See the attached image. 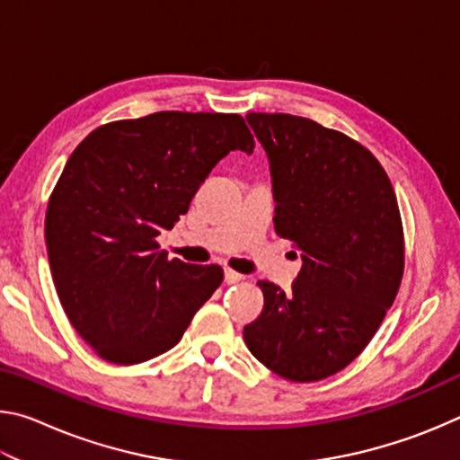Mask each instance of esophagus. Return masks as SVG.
Returning a JSON list of instances; mask_svg holds the SVG:
<instances>
[{
  "mask_svg": "<svg viewBox=\"0 0 460 460\" xmlns=\"http://www.w3.org/2000/svg\"><path fill=\"white\" fill-rule=\"evenodd\" d=\"M241 278H243V276L237 274V271H233V270H225V282H227V284H237Z\"/></svg>",
  "mask_w": 460,
  "mask_h": 460,
  "instance_id": "obj_1",
  "label": "esophagus"
}]
</instances>
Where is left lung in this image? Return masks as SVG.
<instances>
[{"label":"left lung","mask_w":460,"mask_h":460,"mask_svg":"<svg viewBox=\"0 0 460 460\" xmlns=\"http://www.w3.org/2000/svg\"><path fill=\"white\" fill-rule=\"evenodd\" d=\"M247 121L270 160L276 233L302 270L290 292L260 279L263 310L245 345L284 379L331 377L369 345L400 290L398 199L376 155L341 131L288 113Z\"/></svg>","instance_id":"left-lung-1"}]
</instances>
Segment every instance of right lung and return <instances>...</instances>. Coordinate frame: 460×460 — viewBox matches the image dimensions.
<instances>
[{
  "label": "right lung",
  "instance_id": "obj_1",
  "mask_svg": "<svg viewBox=\"0 0 460 460\" xmlns=\"http://www.w3.org/2000/svg\"><path fill=\"white\" fill-rule=\"evenodd\" d=\"M253 147L241 115L189 111L105 123L76 146L44 235L60 305L99 357L134 365L182 339L223 268L168 260L155 237L189 211L217 162Z\"/></svg>",
  "mask_w": 460,
  "mask_h": 460
}]
</instances>
